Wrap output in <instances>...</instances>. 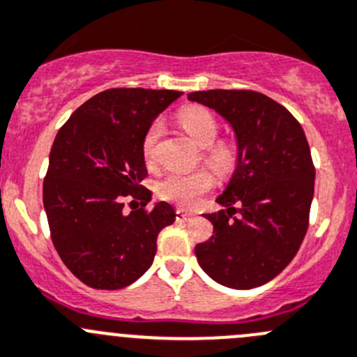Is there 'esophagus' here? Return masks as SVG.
<instances>
[{
	"instance_id": "esophagus-1",
	"label": "esophagus",
	"mask_w": 357,
	"mask_h": 357,
	"mask_svg": "<svg viewBox=\"0 0 357 357\" xmlns=\"http://www.w3.org/2000/svg\"><path fill=\"white\" fill-rule=\"evenodd\" d=\"M192 213H186L185 209H178L176 211V220H181V221H188L192 218Z\"/></svg>"
}]
</instances>
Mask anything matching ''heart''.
I'll return each mask as SVG.
<instances>
[{
	"label": "heart",
	"instance_id": "1",
	"mask_svg": "<svg viewBox=\"0 0 357 357\" xmlns=\"http://www.w3.org/2000/svg\"><path fill=\"white\" fill-rule=\"evenodd\" d=\"M178 122L199 146L207 148L206 160L211 167L216 169L218 172H225L234 165V148L227 143H214L220 127H218L213 113L207 112L206 108H200V106H190V108L179 112ZM158 136H160V123L150 126V129L144 134L143 155L148 164H151L155 158V146H157ZM213 185L214 178L207 171H197L190 172V174L169 172L158 181L157 192L162 199L169 200V202L178 204L181 207H193L204 193L213 188Z\"/></svg>",
	"mask_w": 357,
	"mask_h": 357
}]
</instances>
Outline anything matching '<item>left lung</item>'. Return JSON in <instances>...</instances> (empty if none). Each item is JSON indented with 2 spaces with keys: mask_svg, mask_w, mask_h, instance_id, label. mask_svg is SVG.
<instances>
[{
  "mask_svg": "<svg viewBox=\"0 0 357 357\" xmlns=\"http://www.w3.org/2000/svg\"><path fill=\"white\" fill-rule=\"evenodd\" d=\"M188 99L214 109L234 129L237 164L206 214L214 231L195 245L202 271L220 284L251 289L272 281L295 258L309 227L314 169L295 116L255 91H202Z\"/></svg>",
  "mask_w": 357,
  "mask_h": 357,
  "instance_id": "8db88e82",
  "label": "left lung"
}]
</instances>
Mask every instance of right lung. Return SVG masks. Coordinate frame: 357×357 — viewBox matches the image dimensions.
<instances>
[{
    "mask_svg": "<svg viewBox=\"0 0 357 357\" xmlns=\"http://www.w3.org/2000/svg\"><path fill=\"white\" fill-rule=\"evenodd\" d=\"M176 91L109 89L83 102L59 129L43 181L52 242L69 271L96 289L132 284L153 263L160 230L176 220L171 204L146 209L151 192L143 139ZM130 195L141 208L130 213ZM134 202V200H132Z\"/></svg>",
    "mask_w": 357,
    "mask_h": 357,
    "instance_id": "obj_1",
    "label": "right lung"
}]
</instances>
